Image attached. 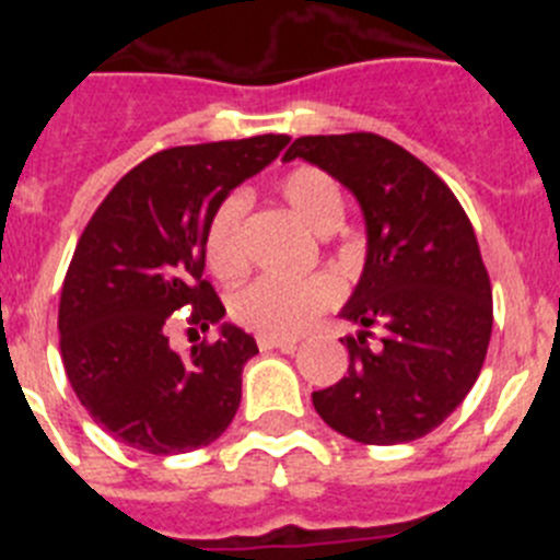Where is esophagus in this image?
<instances>
[{
    "mask_svg": "<svg viewBox=\"0 0 560 560\" xmlns=\"http://www.w3.org/2000/svg\"><path fill=\"white\" fill-rule=\"evenodd\" d=\"M300 339H280V336H257V348L260 350H283V353H291L296 350Z\"/></svg>",
    "mask_w": 560,
    "mask_h": 560,
    "instance_id": "esophagus-1",
    "label": "esophagus"
}]
</instances>
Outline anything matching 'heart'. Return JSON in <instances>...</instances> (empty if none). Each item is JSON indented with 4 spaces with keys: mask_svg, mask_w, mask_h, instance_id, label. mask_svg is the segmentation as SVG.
Masks as SVG:
<instances>
[{
    "mask_svg": "<svg viewBox=\"0 0 560 560\" xmlns=\"http://www.w3.org/2000/svg\"><path fill=\"white\" fill-rule=\"evenodd\" d=\"M280 199L291 207L296 219L316 235H330L345 221V199L334 176L319 167H294L277 182ZM246 196L232 192L212 212L205 235L207 266L219 277H237L249 264L246 246ZM341 300V285L334 277L316 275L308 280L257 277L255 283L235 291L230 311L235 323L264 336H291L308 328L316 316L334 308Z\"/></svg>",
    "mask_w": 560,
    "mask_h": 560,
    "instance_id": "heart-1",
    "label": "heart"
}]
</instances>
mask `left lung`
<instances>
[{"instance_id":"left-lung-1","label":"left lung","mask_w":560,"mask_h":560,"mask_svg":"<svg viewBox=\"0 0 560 560\" xmlns=\"http://www.w3.org/2000/svg\"><path fill=\"white\" fill-rule=\"evenodd\" d=\"M296 156L348 187L368 224L364 271L339 314L359 325L341 339L348 375L311 395L314 409L368 446L423 438L471 393L491 341V280L471 221L432 167L378 133L300 137L283 160Z\"/></svg>"}]
</instances>
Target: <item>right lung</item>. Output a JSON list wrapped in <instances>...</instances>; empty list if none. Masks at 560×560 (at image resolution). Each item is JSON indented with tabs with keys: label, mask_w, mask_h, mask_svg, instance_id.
<instances>
[{
	"label": "right lung",
	"mask_w": 560,
	"mask_h": 560,
	"mask_svg": "<svg viewBox=\"0 0 560 560\" xmlns=\"http://www.w3.org/2000/svg\"><path fill=\"white\" fill-rule=\"evenodd\" d=\"M285 133L153 153L112 187L63 277L58 334L67 378L86 412L126 446L185 454L219 440L241 404L249 334L173 353L165 325L190 305L207 330L226 314L205 277L212 212L289 145Z\"/></svg>",
	"instance_id": "1"
}]
</instances>
